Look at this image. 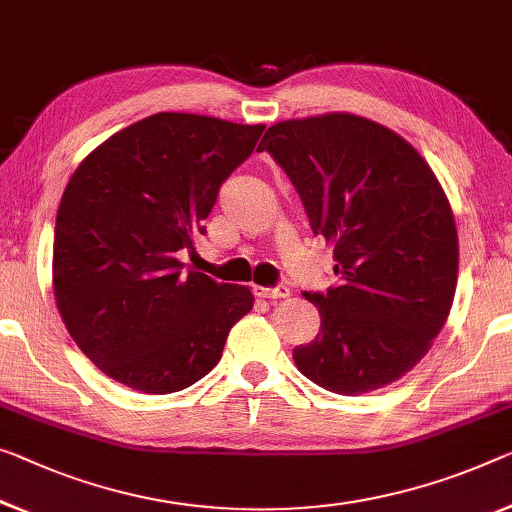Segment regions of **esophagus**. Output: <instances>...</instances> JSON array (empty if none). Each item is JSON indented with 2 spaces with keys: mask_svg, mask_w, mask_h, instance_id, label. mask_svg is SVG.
I'll use <instances>...</instances> for the list:
<instances>
[{
  "mask_svg": "<svg viewBox=\"0 0 512 512\" xmlns=\"http://www.w3.org/2000/svg\"><path fill=\"white\" fill-rule=\"evenodd\" d=\"M256 295L265 297V300H286L290 295V288L279 283V286H272V288H256Z\"/></svg>",
  "mask_w": 512,
  "mask_h": 512,
  "instance_id": "1",
  "label": "esophagus"
}]
</instances>
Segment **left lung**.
<instances>
[{"instance_id":"1","label":"left lung","mask_w":512,"mask_h":512,"mask_svg":"<svg viewBox=\"0 0 512 512\" xmlns=\"http://www.w3.org/2000/svg\"><path fill=\"white\" fill-rule=\"evenodd\" d=\"M300 194L313 235L334 242L327 293L309 290L320 334L293 350L318 387L359 396L419 364L458 283V233L426 160L396 132L355 114L267 128L258 144Z\"/></svg>"}]
</instances>
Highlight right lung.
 Returning a JSON list of instances; mask_svg holds the SVG:
<instances>
[{
  "mask_svg": "<svg viewBox=\"0 0 512 512\" xmlns=\"http://www.w3.org/2000/svg\"><path fill=\"white\" fill-rule=\"evenodd\" d=\"M265 125L160 112L116 132L77 167L54 226V297L73 341L102 373L144 393L208 375L249 288L187 272L178 251Z\"/></svg>",
  "mask_w": 512,
  "mask_h": 512,
  "instance_id": "right-lung-1",
  "label": "right lung"
}]
</instances>
